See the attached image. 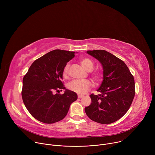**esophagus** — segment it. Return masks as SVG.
Returning a JSON list of instances; mask_svg holds the SVG:
<instances>
[{
  "label": "esophagus",
  "mask_w": 155,
  "mask_h": 155,
  "mask_svg": "<svg viewBox=\"0 0 155 155\" xmlns=\"http://www.w3.org/2000/svg\"><path fill=\"white\" fill-rule=\"evenodd\" d=\"M78 97L79 99H81V98L83 97V96H81V95H78Z\"/></svg>",
  "instance_id": "34e87169"
}]
</instances>
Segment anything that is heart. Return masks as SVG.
<instances>
[{"label":"heart","mask_w":155,"mask_h":155,"mask_svg":"<svg viewBox=\"0 0 155 155\" xmlns=\"http://www.w3.org/2000/svg\"><path fill=\"white\" fill-rule=\"evenodd\" d=\"M80 64L82 65V67L86 70L87 71H91L94 67V64L92 59L88 58H83L80 60ZM70 65L69 64H66V65L64 68L63 71V77H66L68 75ZM91 77L94 81H97L100 80L101 74L99 72L94 71L91 74ZM91 83L90 80H74L71 81L68 84V88L72 91L75 92L78 94H84L86 93L88 91L90 90L91 87Z\"/></svg>","instance_id":"obj_1"}]
</instances>
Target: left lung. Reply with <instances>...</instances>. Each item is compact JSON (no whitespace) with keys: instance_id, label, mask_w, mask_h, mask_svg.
<instances>
[{"instance_id":"1","label":"left lung","mask_w":155,"mask_h":155,"mask_svg":"<svg viewBox=\"0 0 155 155\" xmlns=\"http://www.w3.org/2000/svg\"><path fill=\"white\" fill-rule=\"evenodd\" d=\"M97 59L103 68V81L97 90L101 94H91V104L84 108L87 116L101 124L112 123L123 117L135 96L134 78L126 64L105 50L87 51Z\"/></svg>"}]
</instances>
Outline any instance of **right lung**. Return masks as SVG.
<instances>
[{
  "label": "right lung",
  "mask_w": 155,
  "mask_h": 155,
  "mask_svg": "<svg viewBox=\"0 0 155 155\" xmlns=\"http://www.w3.org/2000/svg\"><path fill=\"white\" fill-rule=\"evenodd\" d=\"M75 53L53 50L36 59L25 75L22 98L29 113L39 121L51 124L62 120L77 99V94L65 89L62 81L64 68ZM62 89L63 95L53 94Z\"/></svg>",
  "instance_id": "obj_1"
}]
</instances>
